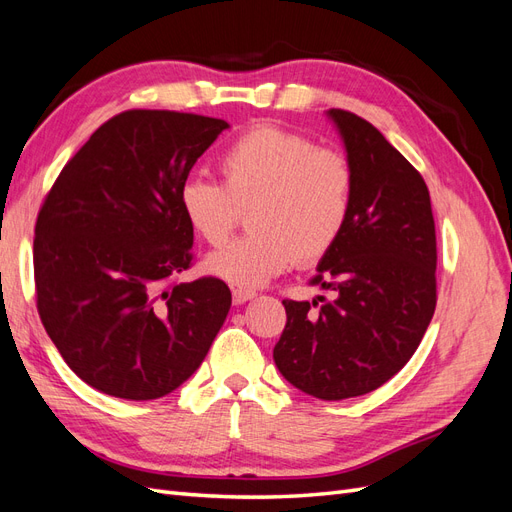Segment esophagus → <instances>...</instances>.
<instances>
[{
	"instance_id": "obj_1",
	"label": "esophagus",
	"mask_w": 512,
	"mask_h": 512,
	"mask_svg": "<svg viewBox=\"0 0 512 512\" xmlns=\"http://www.w3.org/2000/svg\"><path fill=\"white\" fill-rule=\"evenodd\" d=\"M256 297L254 290H245V288H235L232 290V303L235 305H243L247 301H252Z\"/></svg>"
}]
</instances>
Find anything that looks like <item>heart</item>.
Listing matches in <instances>:
<instances>
[{"label":"heart","instance_id":"b5f03b06","mask_svg":"<svg viewBox=\"0 0 512 512\" xmlns=\"http://www.w3.org/2000/svg\"><path fill=\"white\" fill-rule=\"evenodd\" d=\"M224 183L190 177L179 207L209 245H222L250 209V235L205 260V271L237 288H260L292 260L312 265L344 235L352 211L354 173L346 156L312 138L258 126L232 141L220 158Z\"/></svg>","mask_w":512,"mask_h":512}]
</instances>
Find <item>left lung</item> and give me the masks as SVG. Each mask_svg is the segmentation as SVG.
<instances>
[{
    "mask_svg": "<svg viewBox=\"0 0 512 512\" xmlns=\"http://www.w3.org/2000/svg\"><path fill=\"white\" fill-rule=\"evenodd\" d=\"M327 117L354 173L350 220L312 280L333 299L284 301L273 361L299 391L339 401L376 391L410 361L436 309L438 254L418 170L369 121L339 108Z\"/></svg>",
    "mask_w": 512,
    "mask_h": 512,
    "instance_id": "8db88e82",
    "label": "left lung"
}]
</instances>
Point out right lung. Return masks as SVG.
<instances>
[{
    "instance_id": "add662e5",
    "label": "right lung",
    "mask_w": 512,
    "mask_h": 512,
    "mask_svg": "<svg viewBox=\"0 0 512 512\" xmlns=\"http://www.w3.org/2000/svg\"><path fill=\"white\" fill-rule=\"evenodd\" d=\"M224 119L126 111L91 134L38 213V314L68 367L100 393L147 401L203 363L230 309L218 277L170 284L192 262L179 190Z\"/></svg>"
}]
</instances>
